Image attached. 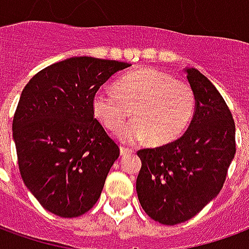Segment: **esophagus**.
Instances as JSON below:
<instances>
[{
    "instance_id": "obj_1",
    "label": "esophagus",
    "mask_w": 249,
    "mask_h": 249,
    "mask_svg": "<svg viewBox=\"0 0 249 249\" xmlns=\"http://www.w3.org/2000/svg\"><path fill=\"white\" fill-rule=\"evenodd\" d=\"M120 152H121V155L125 156V155H130V153H133V149L132 148H126V146H120Z\"/></svg>"
}]
</instances>
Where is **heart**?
<instances>
[{
	"label": "heart",
	"instance_id": "1",
	"mask_svg": "<svg viewBox=\"0 0 249 249\" xmlns=\"http://www.w3.org/2000/svg\"><path fill=\"white\" fill-rule=\"evenodd\" d=\"M195 92L187 82L156 71L141 69L121 77L116 89L103 88L93 98V110L112 132L119 130L132 110L136 119L120 130V139L153 144L172 142L187 129L195 112Z\"/></svg>",
	"mask_w": 249,
	"mask_h": 249
}]
</instances>
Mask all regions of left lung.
Listing matches in <instances>:
<instances>
[{
  "label": "left lung",
  "mask_w": 249,
  "mask_h": 249,
  "mask_svg": "<svg viewBox=\"0 0 249 249\" xmlns=\"http://www.w3.org/2000/svg\"><path fill=\"white\" fill-rule=\"evenodd\" d=\"M196 98L188 130L178 140L140 149L136 191L145 213L175 225L197 214L224 185L235 157V121L223 96L197 69H187Z\"/></svg>",
  "instance_id": "left-lung-1"
}]
</instances>
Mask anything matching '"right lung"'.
Returning a JSON list of instances; mask_svg holds the SVG:
<instances>
[{"label": "right lung", "instance_id": "add662e5", "mask_svg": "<svg viewBox=\"0 0 249 249\" xmlns=\"http://www.w3.org/2000/svg\"><path fill=\"white\" fill-rule=\"evenodd\" d=\"M128 66L71 57L38 71L21 93L12 125L19 173L52 213L76 217L97 203L120 148L94 117L93 98Z\"/></svg>", "mask_w": 249, "mask_h": 249}]
</instances>
